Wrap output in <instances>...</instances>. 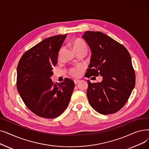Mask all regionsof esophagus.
I'll return each mask as SVG.
<instances>
[{
	"label": "esophagus",
	"mask_w": 149,
	"mask_h": 149,
	"mask_svg": "<svg viewBox=\"0 0 149 149\" xmlns=\"http://www.w3.org/2000/svg\"><path fill=\"white\" fill-rule=\"evenodd\" d=\"M74 81L75 84H77L78 83H79V82L80 81V80H74Z\"/></svg>",
	"instance_id": "obj_1"
}]
</instances>
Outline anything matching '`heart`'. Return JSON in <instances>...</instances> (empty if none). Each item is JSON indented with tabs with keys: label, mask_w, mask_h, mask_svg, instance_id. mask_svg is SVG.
<instances>
[{
	"label": "heart",
	"mask_w": 149,
	"mask_h": 149,
	"mask_svg": "<svg viewBox=\"0 0 149 149\" xmlns=\"http://www.w3.org/2000/svg\"><path fill=\"white\" fill-rule=\"evenodd\" d=\"M72 45L73 49L74 50L80 49L81 48H83V47H86V45L85 43L83 42L81 40H80V39H75V40H74L72 42ZM82 70H83V68L79 66L70 69L69 72V74L72 77L74 78H77V77H79L81 75Z\"/></svg>",
	"instance_id": "obj_1"
}]
</instances>
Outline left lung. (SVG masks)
Masks as SVG:
<instances>
[{
    "label": "left lung",
    "mask_w": 149,
    "mask_h": 149,
    "mask_svg": "<svg viewBox=\"0 0 149 149\" xmlns=\"http://www.w3.org/2000/svg\"><path fill=\"white\" fill-rule=\"evenodd\" d=\"M83 38L92 56L86 77L103 76L101 83L88 82L91 106L103 115L115 113L126 103L135 85V73L127 49L99 31H86Z\"/></svg>",
    "instance_id": "8db88e82"
}]
</instances>
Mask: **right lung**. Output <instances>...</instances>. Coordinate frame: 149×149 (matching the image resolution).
Masks as SVG:
<instances>
[{
	"mask_svg": "<svg viewBox=\"0 0 149 149\" xmlns=\"http://www.w3.org/2000/svg\"><path fill=\"white\" fill-rule=\"evenodd\" d=\"M67 35L50 37L26 51L17 69V89L23 103L34 114L55 118L68 107L75 86L69 79L58 85L51 79L53 67Z\"/></svg>",
	"mask_w": 149,
	"mask_h": 149,
	"instance_id": "add662e5",
	"label": "right lung"
}]
</instances>
